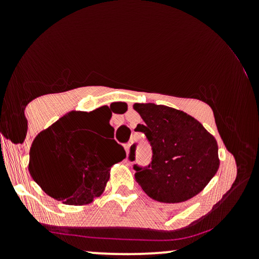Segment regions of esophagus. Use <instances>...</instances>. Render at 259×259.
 <instances>
[{"mask_svg": "<svg viewBox=\"0 0 259 259\" xmlns=\"http://www.w3.org/2000/svg\"><path fill=\"white\" fill-rule=\"evenodd\" d=\"M130 146H132V145L130 144H126V145H124V148H125V151L127 153H129V151H130Z\"/></svg>", "mask_w": 259, "mask_h": 259, "instance_id": "obj_1", "label": "esophagus"}]
</instances>
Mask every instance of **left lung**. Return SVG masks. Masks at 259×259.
<instances>
[{
  "mask_svg": "<svg viewBox=\"0 0 259 259\" xmlns=\"http://www.w3.org/2000/svg\"><path fill=\"white\" fill-rule=\"evenodd\" d=\"M134 109L144 120L135 130L147 136L153 152L148 168L134 167L141 189L164 203H180L200 194L221 163L214 136L194 117L171 107L135 103Z\"/></svg>",
  "mask_w": 259,
  "mask_h": 259,
  "instance_id": "8db88e82",
  "label": "left lung"
}]
</instances>
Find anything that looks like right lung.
<instances>
[{
  "label": "right lung",
  "instance_id": "obj_1",
  "mask_svg": "<svg viewBox=\"0 0 259 259\" xmlns=\"http://www.w3.org/2000/svg\"><path fill=\"white\" fill-rule=\"evenodd\" d=\"M107 109L67 113L32 141L29 173L55 200L72 206L91 203L105 191L112 165L125 158L123 146L114 140L101 146L90 132L106 120L109 125L112 114Z\"/></svg>",
  "mask_w": 259,
  "mask_h": 259
}]
</instances>
